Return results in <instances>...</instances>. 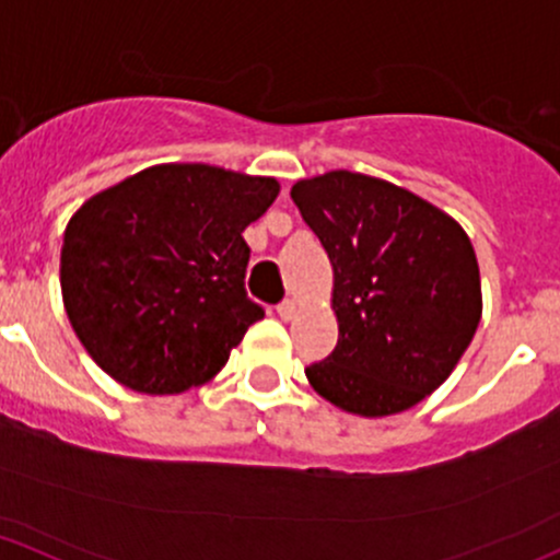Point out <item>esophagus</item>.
Returning <instances> with one entry per match:
<instances>
[{
    "mask_svg": "<svg viewBox=\"0 0 560 560\" xmlns=\"http://www.w3.org/2000/svg\"><path fill=\"white\" fill-rule=\"evenodd\" d=\"M276 311H279L281 319L292 322V319H295V316H298V303H295V300H281L279 308H276Z\"/></svg>",
    "mask_w": 560,
    "mask_h": 560,
    "instance_id": "1",
    "label": "esophagus"
}]
</instances>
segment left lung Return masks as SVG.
Listing matches in <instances>:
<instances>
[{
	"label": "left lung",
	"mask_w": 560,
	"mask_h": 560,
	"mask_svg": "<svg viewBox=\"0 0 560 560\" xmlns=\"http://www.w3.org/2000/svg\"><path fill=\"white\" fill-rule=\"evenodd\" d=\"M332 265L338 346L305 368L346 413H402L445 384L482 316L480 268L464 228L416 192L354 172L292 185Z\"/></svg>",
	"instance_id": "1"
}]
</instances>
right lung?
Masks as SVG:
<instances>
[{
    "label": "right lung",
    "mask_w": 560,
    "mask_h": 560,
    "mask_svg": "<svg viewBox=\"0 0 560 560\" xmlns=\"http://www.w3.org/2000/svg\"><path fill=\"white\" fill-rule=\"evenodd\" d=\"M281 185L209 163H161L88 198L61 246L69 325L141 394L209 384L262 308L246 298V228Z\"/></svg>",
    "instance_id": "right-lung-1"
}]
</instances>
